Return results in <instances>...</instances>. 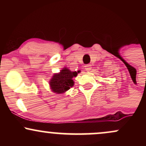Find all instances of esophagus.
Returning a JSON list of instances; mask_svg holds the SVG:
<instances>
[{
    "label": "esophagus",
    "instance_id": "1",
    "mask_svg": "<svg viewBox=\"0 0 146 146\" xmlns=\"http://www.w3.org/2000/svg\"><path fill=\"white\" fill-rule=\"evenodd\" d=\"M84 67H85V69H86V71H90V70H91V68H92V66H91V65H90V64L85 65Z\"/></svg>",
    "mask_w": 146,
    "mask_h": 146
}]
</instances>
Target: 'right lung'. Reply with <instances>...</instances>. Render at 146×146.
Returning <instances> with one entry per match:
<instances>
[{
  "mask_svg": "<svg viewBox=\"0 0 146 146\" xmlns=\"http://www.w3.org/2000/svg\"><path fill=\"white\" fill-rule=\"evenodd\" d=\"M80 71H71L67 67H64L59 73H54L48 84L51 91L57 94H62L74 85L73 78L78 75Z\"/></svg>",
  "mask_w": 146,
  "mask_h": 146,
  "instance_id": "obj_1",
  "label": "right lung"
}]
</instances>
